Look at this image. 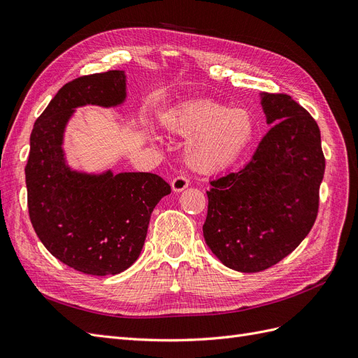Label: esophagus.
I'll return each instance as SVG.
<instances>
[{
  "label": "esophagus",
  "mask_w": 358,
  "mask_h": 358,
  "mask_svg": "<svg viewBox=\"0 0 358 358\" xmlns=\"http://www.w3.org/2000/svg\"><path fill=\"white\" fill-rule=\"evenodd\" d=\"M188 185H189V179L185 175H179L171 180V188L175 192L183 191L185 188H188Z\"/></svg>",
  "instance_id": "obj_1"
}]
</instances>
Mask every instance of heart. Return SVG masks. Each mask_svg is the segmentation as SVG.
I'll list each match as a JSON object with an SVG mask.
<instances>
[{
	"mask_svg": "<svg viewBox=\"0 0 358 358\" xmlns=\"http://www.w3.org/2000/svg\"><path fill=\"white\" fill-rule=\"evenodd\" d=\"M169 133L189 137L185 148L188 166L200 173L229 167L251 143L255 134L252 113L213 100L179 106L162 117Z\"/></svg>",
	"mask_w": 358,
	"mask_h": 358,
	"instance_id": "1",
	"label": "heart"
}]
</instances>
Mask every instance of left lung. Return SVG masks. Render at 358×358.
<instances>
[{
	"label": "left lung",
	"mask_w": 358,
	"mask_h": 358,
	"mask_svg": "<svg viewBox=\"0 0 358 358\" xmlns=\"http://www.w3.org/2000/svg\"><path fill=\"white\" fill-rule=\"evenodd\" d=\"M274 124L251 161L210 180L203 236L222 264L255 273L275 266L301 243L317 220L326 170L320 127L288 94L264 92Z\"/></svg>",
	"instance_id": "left-lung-1"
}]
</instances>
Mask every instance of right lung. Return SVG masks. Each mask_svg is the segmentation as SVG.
Here are the masks:
<instances>
[{"instance_id": "add662e5", "label": "right lung", "mask_w": 358, "mask_h": 358, "mask_svg": "<svg viewBox=\"0 0 358 358\" xmlns=\"http://www.w3.org/2000/svg\"><path fill=\"white\" fill-rule=\"evenodd\" d=\"M125 99L119 70L80 76L53 96L32 128L25 167L28 212L41 243L78 272H124L142 251L157 203L171 187L154 173L73 171L64 161L62 134L74 107L116 106Z\"/></svg>"}]
</instances>
